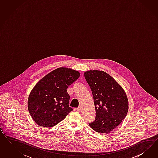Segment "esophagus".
<instances>
[{
	"instance_id": "34e87169",
	"label": "esophagus",
	"mask_w": 158,
	"mask_h": 158,
	"mask_svg": "<svg viewBox=\"0 0 158 158\" xmlns=\"http://www.w3.org/2000/svg\"><path fill=\"white\" fill-rule=\"evenodd\" d=\"M81 106H79V107H78V108L77 109V111H78V112H81Z\"/></svg>"
}]
</instances>
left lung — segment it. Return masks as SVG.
I'll return each instance as SVG.
<instances>
[{
  "mask_svg": "<svg viewBox=\"0 0 158 158\" xmlns=\"http://www.w3.org/2000/svg\"><path fill=\"white\" fill-rule=\"evenodd\" d=\"M84 75L91 89L96 109V119L89 126L99 133H110L127 114V95L122 87L104 71L90 70Z\"/></svg>",
  "mask_w": 158,
  "mask_h": 158,
  "instance_id": "1",
  "label": "left lung"
}]
</instances>
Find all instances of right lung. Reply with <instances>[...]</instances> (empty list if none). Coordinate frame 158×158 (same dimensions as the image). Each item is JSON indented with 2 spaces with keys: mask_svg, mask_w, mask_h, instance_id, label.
<instances>
[{
  "mask_svg": "<svg viewBox=\"0 0 158 158\" xmlns=\"http://www.w3.org/2000/svg\"><path fill=\"white\" fill-rule=\"evenodd\" d=\"M79 77L77 71L60 67L36 84L29 95L28 108L36 124L44 127H53L73 110L68 105L69 95L67 89Z\"/></svg>",
  "mask_w": 158,
  "mask_h": 158,
  "instance_id": "add662e5",
  "label": "right lung"
}]
</instances>
